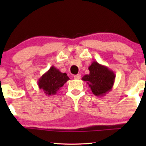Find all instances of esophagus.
<instances>
[{
	"label": "esophagus",
	"mask_w": 146,
	"mask_h": 146,
	"mask_svg": "<svg viewBox=\"0 0 146 146\" xmlns=\"http://www.w3.org/2000/svg\"><path fill=\"white\" fill-rule=\"evenodd\" d=\"M80 78H81V75L80 74H78L74 76V78L76 80H80Z\"/></svg>",
	"instance_id": "esophagus-1"
}]
</instances>
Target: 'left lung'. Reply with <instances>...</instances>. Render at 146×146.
Instances as JSON below:
<instances>
[{"label": "left lung", "instance_id": "obj_1", "mask_svg": "<svg viewBox=\"0 0 146 146\" xmlns=\"http://www.w3.org/2000/svg\"><path fill=\"white\" fill-rule=\"evenodd\" d=\"M89 74L82 80L86 82L96 96H103L112 89L115 81V74L106 66L94 61L88 67Z\"/></svg>", "mask_w": 146, "mask_h": 146}]
</instances>
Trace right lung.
I'll list each match as a JSON object with an SVG mask.
<instances>
[{
  "label": "right lung",
  "instance_id": "1",
  "mask_svg": "<svg viewBox=\"0 0 146 146\" xmlns=\"http://www.w3.org/2000/svg\"><path fill=\"white\" fill-rule=\"evenodd\" d=\"M68 80L70 78L66 74L52 66L38 79V85L46 95H54Z\"/></svg>",
  "mask_w": 146,
  "mask_h": 146
}]
</instances>
